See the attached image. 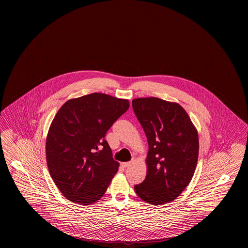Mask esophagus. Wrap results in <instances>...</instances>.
Listing matches in <instances>:
<instances>
[{"mask_svg":"<svg viewBox=\"0 0 248 248\" xmlns=\"http://www.w3.org/2000/svg\"><path fill=\"white\" fill-rule=\"evenodd\" d=\"M130 164H131L130 161H128V162H122V163H121V166H122L123 168H126V167L130 166Z\"/></svg>","mask_w":248,"mask_h":248,"instance_id":"1","label":"esophagus"}]
</instances>
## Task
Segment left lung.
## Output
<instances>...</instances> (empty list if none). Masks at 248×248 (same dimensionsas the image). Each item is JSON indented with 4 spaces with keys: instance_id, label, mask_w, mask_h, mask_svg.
I'll list each match as a JSON object with an SVG mask.
<instances>
[{
    "instance_id": "8db88e82",
    "label": "left lung",
    "mask_w": 248,
    "mask_h": 248,
    "mask_svg": "<svg viewBox=\"0 0 248 248\" xmlns=\"http://www.w3.org/2000/svg\"><path fill=\"white\" fill-rule=\"evenodd\" d=\"M148 142L147 172L134 190L143 202L162 205L175 200L191 181L199 156L195 126L182 106L155 97L132 100Z\"/></svg>"
}]
</instances>
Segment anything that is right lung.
Listing matches in <instances>:
<instances>
[{"instance_id":"right-lung-1","label":"right lung","mask_w":248,"mask_h":248,"mask_svg":"<svg viewBox=\"0 0 248 248\" xmlns=\"http://www.w3.org/2000/svg\"><path fill=\"white\" fill-rule=\"evenodd\" d=\"M130 107L104 93L71 99L53 119L46 136V163L62 195L81 205L98 202L118 172L105 134Z\"/></svg>"}]
</instances>
